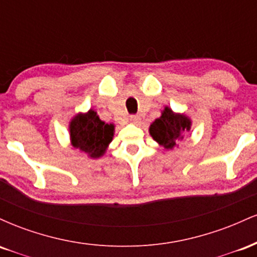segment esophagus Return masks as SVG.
Returning <instances> with one entry per match:
<instances>
[{
    "label": "esophagus",
    "instance_id": "obj_1",
    "mask_svg": "<svg viewBox=\"0 0 257 257\" xmlns=\"http://www.w3.org/2000/svg\"><path fill=\"white\" fill-rule=\"evenodd\" d=\"M129 119H131V122L133 123H138L139 120H140V116H139V114H131V116H129Z\"/></svg>",
    "mask_w": 257,
    "mask_h": 257
}]
</instances>
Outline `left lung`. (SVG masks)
Here are the masks:
<instances>
[{
	"label": "left lung",
	"mask_w": 257,
	"mask_h": 257,
	"mask_svg": "<svg viewBox=\"0 0 257 257\" xmlns=\"http://www.w3.org/2000/svg\"><path fill=\"white\" fill-rule=\"evenodd\" d=\"M191 128V120L184 114L174 113L169 107L164 108L162 116L150 126V134L159 145L164 149L172 150L178 145L185 132Z\"/></svg>",
	"instance_id": "left-lung-1"
}]
</instances>
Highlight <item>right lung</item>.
Instances as JSON below:
<instances>
[{
	"label": "right lung",
	"mask_w": 257,
	"mask_h": 257,
	"mask_svg": "<svg viewBox=\"0 0 257 257\" xmlns=\"http://www.w3.org/2000/svg\"><path fill=\"white\" fill-rule=\"evenodd\" d=\"M113 132L114 125L102 122L93 110L77 114L70 123L72 146L88 153L91 158L104 155L113 138Z\"/></svg>",
	"instance_id": "add662e5"
}]
</instances>
